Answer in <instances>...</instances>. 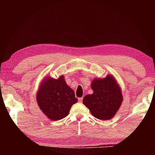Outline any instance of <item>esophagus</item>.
Segmentation results:
<instances>
[{"label":"esophagus","mask_w":155,"mask_h":155,"mask_svg":"<svg viewBox=\"0 0 155 155\" xmlns=\"http://www.w3.org/2000/svg\"><path fill=\"white\" fill-rule=\"evenodd\" d=\"M78 102H79V103H82L83 102V98H78Z\"/></svg>","instance_id":"obj_1"}]
</instances>
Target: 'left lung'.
Masks as SVG:
<instances>
[{"mask_svg": "<svg viewBox=\"0 0 155 155\" xmlns=\"http://www.w3.org/2000/svg\"><path fill=\"white\" fill-rule=\"evenodd\" d=\"M92 94L83 98V103L94 117L101 120L111 119L122 102L121 90L112 76L94 79L91 83Z\"/></svg>", "mask_w": 155, "mask_h": 155, "instance_id": "obj_1", "label": "left lung"}]
</instances>
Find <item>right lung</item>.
<instances>
[{
    "label": "right lung",
    "instance_id": "obj_1",
    "mask_svg": "<svg viewBox=\"0 0 155 155\" xmlns=\"http://www.w3.org/2000/svg\"><path fill=\"white\" fill-rule=\"evenodd\" d=\"M37 101L44 114L49 119L57 121L67 116L78 100L61 76L58 79L50 77L44 79L37 94Z\"/></svg>",
    "mask_w": 155,
    "mask_h": 155
}]
</instances>
